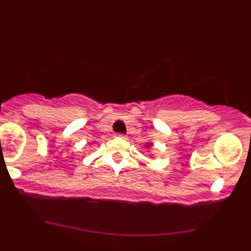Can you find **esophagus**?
<instances>
[{
  "label": "esophagus",
  "instance_id": "1",
  "mask_svg": "<svg viewBox=\"0 0 251 251\" xmlns=\"http://www.w3.org/2000/svg\"><path fill=\"white\" fill-rule=\"evenodd\" d=\"M116 137L120 138V139H126V135L123 134V133H116Z\"/></svg>",
  "mask_w": 251,
  "mask_h": 251
}]
</instances>
